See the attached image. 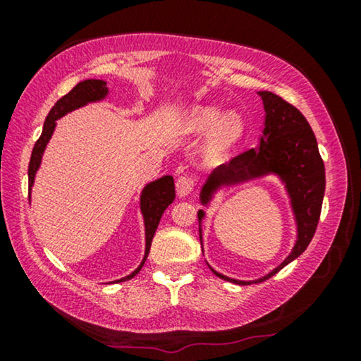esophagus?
Listing matches in <instances>:
<instances>
[{"label":"esophagus","instance_id":"obj_1","mask_svg":"<svg viewBox=\"0 0 361 361\" xmlns=\"http://www.w3.org/2000/svg\"><path fill=\"white\" fill-rule=\"evenodd\" d=\"M195 187V179L189 174H182L177 177L176 180V189H177V194H179L180 197H185L189 195L192 190H194Z\"/></svg>","mask_w":361,"mask_h":361}]
</instances>
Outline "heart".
Returning <instances> with one entry per match:
<instances>
[{"instance_id": "1", "label": "heart", "mask_w": 361, "mask_h": 361, "mask_svg": "<svg viewBox=\"0 0 361 361\" xmlns=\"http://www.w3.org/2000/svg\"><path fill=\"white\" fill-rule=\"evenodd\" d=\"M220 108L216 106L200 108V110L195 111L194 126L199 128V130H207V128L214 126L220 118ZM241 130H243V123H241L240 115H236V113H226L215 126L214 135H212V147L215 151L225 149L231 142L238 140Z\"/></svg>"}]
</instances>
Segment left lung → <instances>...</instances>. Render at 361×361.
<instances>
[{
	"label": "left lung",
	"mask_w": 361,
	"mask_h": 361,
	"mask_svg": "<svg viewBox=\"0 0 361 361\" xmlns=\"http://www.w3.org/2000/svg\"><path fill=\"white\" fill-rule=\"evenodd\" d=\"M259 95L263 98L266 111L264 137L261 140L259 147L243 151L231 157L228 164L220 166L219 169L214 171L202 190V202L207 204L212 190L220 182L231 184V182L250 179V177L263 176L266 172H278L283 177L290 199H293L295 219H298V243L283 264H279L273 273L264 276L263 279L255 281V283H263L269 279L286 264L304 253L317 230L325 194L324 161L320 157L317 140H315L307 120L298 108L276 93L259 92ZM197 215L200 221L204 212L200 210ZM215 274L235 284H251L246 281L230 279L219 273Z\"/></svg>",
	"instance_id": "obj_1"
}]
</instances>
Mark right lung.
Returning a JSON list of instances; mask_svg holds the SVG:
<instances>
[{
    "instance_id": "add662e5",
    "label": "right lung",
    "mask_w": 361,
    "mask_h": 361,
    "mask_svg": "<svg viewBox=\"0 0 361 361\" xmlns=\"http://www.w3.org/2000/svg\"><path fill=\"white\" fill-rule=\"evenodd\" d=\"M105 93H106V83L103 80H93V78H90V80H83L80 83H77V85L67 93V95H63L61 100H57L56 105L52 106V110L49 111L46 121H44L42 135L39 136L36 145H34L31 161H29V169H27L29 197H31L34 176H36L37 167L41 164L44 147L47 145L49 137L52 136L57 118H61L68 111L75 110L78 106L85 105L88 102L100 100V98L105 97ZM174 199H176V187H174V179H172L171 176H164L162 179L146 185V189L142 190L141 210H142V215H145V225H146V255H145V259H142V263L140 264V268H137L135 273H131L130 276H126V278H123L120 281H128L135 278V276L141 271L147 255H149L152 236L156 233V228L157 225H159L161 216L164 214L167 207L174 202Z\"/></svg>"
}]
</instances>
